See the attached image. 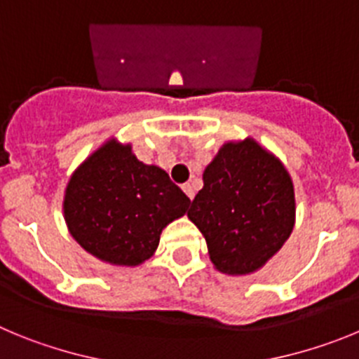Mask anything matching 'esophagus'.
<instances>
[{
    "mask_svg": "<svg viewBox=\"0 0 359 359\" xmlns=\"http://www.w3.org/2000/svg\"><path fill=\"white\" fill-rule=\"evenodd\" d=\"M182 189H184V193H186V195L193 200V196H195V187H193V184H189V182L182 184Z\"/></svg>",
    "mask_w": 359,
    "mask_h": 359,
    "instance_id": "esophagus-1",
    "label": "esophagus"
}]
</instances>
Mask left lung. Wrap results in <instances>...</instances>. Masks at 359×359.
I'll list each match as a JSON object with an SVG mask.
<instances>
[{
    "mask_svg": "<svg viewBox=\"0 0 359 359\" xmlns=\"http://www.w3.org/2000/svg\"><path fill=\"white\" fill-rule=\"evenodd\" d=\"M187 218L219 272H256L292 234L295 195L279 159L256 141L227 143L203 172Z\"/></svg>",
    "mask_w": 359,
    "mask_h": 359,
    "instance_id": "left-lung-1",
    "label": "left lung"
}]
</instances>
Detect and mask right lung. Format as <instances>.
<instances>
[{
  "label": "right lung",
  "mask_w": 359,
  "mask_h": 359,
  "mask_svg": "<svg viewBox=\"0 0 359 359\" xmlns=\"http://www.w3.org/2000/svg\"><path fill=\"white\" fill-rule=\"evenodd\" d=\"M191 200L130 147L109 141L73 173L64 215L71 236L98 259L135 266L156 252L163 229L186 215Z\"/></svg>",
  "instance_id": "1"
}]
</instances>
